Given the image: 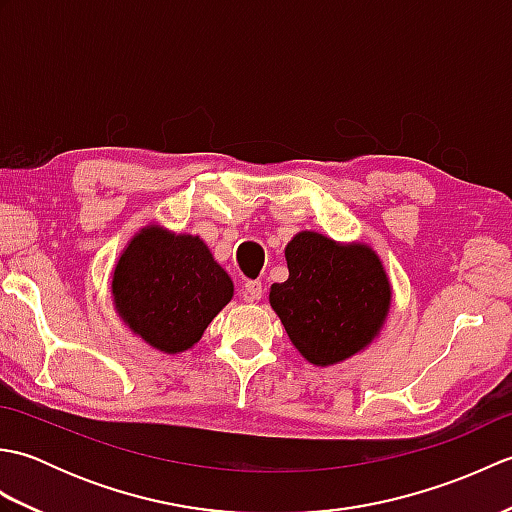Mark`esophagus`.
I'll use <instances>...</instances> for the list:
<instances>
[{"label":"esophagus","instance_id":"esophagus-1","mask_svg":"<svg viewBox=\"0 0 512 512\" xmlns=\"http://www.w3.org/2000/svg\"><path fill=\"white\" fill-rule=\"evenodd\" d=\"M244 297L246 301H259L264 297V286L262 281H246L244 284Z\"/></svg>","mask_w":512,"mask_h":512}]
</instances>
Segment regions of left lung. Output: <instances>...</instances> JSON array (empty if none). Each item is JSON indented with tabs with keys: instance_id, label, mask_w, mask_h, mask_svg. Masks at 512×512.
Instances as JSON below:
<instances>
[{
	"instance_id": "1",
	"label": "left lung",
	"mask_w": 512,
	"mask_h": 512,
	"mask_svg": "<svg viewBox=\"0 0 512 512\" xmlns=\"http://www.w3.org/2000/svg\"><path fill=\"white\" fill-rule=\"evenodd\" d=\"M286 262L288 279L270 286L268 301L308 363H343L383 330L391 284L372 246L301 231L286 246Z\"/></svg>"
}]
</instances>
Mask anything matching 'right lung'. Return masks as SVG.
Instances as JSON below:
<instances>
[{
  "instance_id": "add662e5",
  "label": "right lung",
  "mask_w": 512,
  "mask_h": 512,
  "mask_svg": "<svg viewBox=\"0 0 512 512\" xmlns=\"http://www.w3.org/2000/svg\"><path fill=\"white\" fill-rule=\"evenodd\" d=\"M233 299V281L198 235L149 224L129 239L112 275L114 310L147 345L187 352Z\"/></svg>"
}]
</instances>
